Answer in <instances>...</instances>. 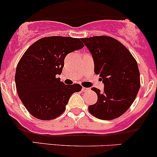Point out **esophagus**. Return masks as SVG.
<instances>
[{
    "mask_svg": "<svg viewBox=\"0 0 157 157\" xmlns=\"http://www.w3.org/2000/svg\"><path fill=\"white\" fill-rule=\"evenodd\" d=\"M90 90V88H86V87H82V91L83 92H87Z\"/></svg>",
    "mask_w": 157,
    "mask_h": 157,
    "instance_id": "obj_1",
    "label": "esophagus"
}]
</instances>
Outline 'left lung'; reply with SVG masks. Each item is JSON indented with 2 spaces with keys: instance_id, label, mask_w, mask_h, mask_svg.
<instances>
[{
  "instance_id": "1",
  "label": "left lung",
  "mask_w": 157,
  "mask_h": 157,
  "mask_svg": "<svg viewBox=\"0 0 157 157\" xmlns=\"http://www.w3.org/2000/svg\"><path fill=\"white\" fill-rule=\"evenodd\" d=\"M93 56L94 72L99 74L104 90L93 87L96 103L88 107L96 118L112 120L118 118L134 102L140 86V72L136 60L123 44L110 36L83 38Z\"/></svg>"
}]
</instances>
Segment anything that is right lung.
I'll list each match as a JSON object with an SVG mask.
<instances>
[{
    "label": "right lung",
    "instance_id": "add662e5",
    "mask_svg": "<svg viewBox=\"0 0 157 157\" xmlns=\"http://www.w3.org/2000/svg\"><path fill=\"white\" fill-rule=\"evenodd\" d=\"M84 47L80 39L50 36L39 39L20 58L15 74L17 91L28 112L40 120L61 115L78 83L66 85L60 75L67 54Z\"/></svg>",
    "mask_w": 157,
    "mask_h": 157
}]
</instances>
